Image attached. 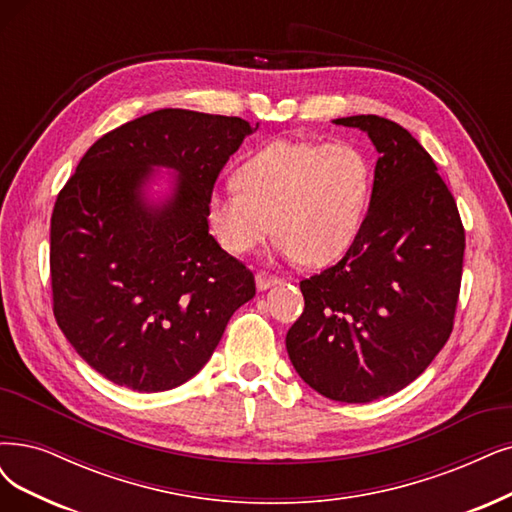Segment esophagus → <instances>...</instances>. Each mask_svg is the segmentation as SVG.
Segmentation results:
<instances>
[{
    "label": "esophagus",
    "instance_id": "obj_1",
    "mask_svg": "<svg viewBox=\"0 0 512 512\" xmlns=\"http://www.w3.org/2000/svg\"><path fill=\"white\" fill-rule=\"evenodd\" d=\"M255 282H257V289H259V291H266V289H270L272 285H276L278 276H274V274H270V272H257V274H255Z\"/></svg>",
    "mask_w": 512,
    "mask_h": 512
}]
</instances>
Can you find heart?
Returning <instances> with one entry per match:
<instances>
[{
  "label": "heart",
  "instance_id": "1",
  "mask_svg": "<svg viewBox=\"0 0 512 512\" xmlns=\"http://www.w3.org/2000/svg\"><path fill=\"white\" fill-rule=\"evenodd\" d=\"M236 181L213 189L206 202L208 223L227 253H249L274 230L282 255L327 266L361 232L373 166L350 141L276 139L240 164Z\"/></svg>",
  "mask_w": 512,
  "mask_h": 512
}]
</instances>
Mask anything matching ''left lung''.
<instances>
[{
  "label": "left lung",
  "mask_w": 512,
  "mask_h": 512,
  "mask_svg": "<svg viewBox=\"0 0 512 512\" xmlns=\"http://www.w3.org/2000/svg\"><path fill=\"white\" fill-rule=\"evenodd\" d=\"M371 137V206L348 253L304 278L306 308L287 352L310 388L331 401L369 403L422 375L453 331L464 225L428 151L392 120L337 118Z\"/></svg>",
  "instance_id": "left-lung-1"
}]
</instances>
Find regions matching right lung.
Segmentation results:
<instances>
[{
    "instance_id": "add662e5",
    "label": "right lung",
    "mask_w": 512,
    "mask_h": 512,
    "mask_svg": "<svg viewBox=\"0 0 512 512\" xmlns=\"http://www.w3.org/2000/svg\"><path fill=\"white\" fill-rule=\"evenodd\" d=\"M251 124L158 109L94 141L56 196L50 219L52 312L84 361L139 392L194 377L255 276L208 234L206 202ZM149 165L175 167L178 194L149 212Z\"/></svg>"
}]
</instances>
